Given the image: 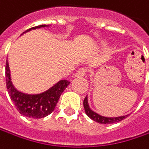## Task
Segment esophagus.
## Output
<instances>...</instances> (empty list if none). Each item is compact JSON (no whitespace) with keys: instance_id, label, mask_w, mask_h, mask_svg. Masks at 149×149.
<instances>
[{"instance_id":"1","label":"esophagus","mask_w":149,"mask_h":149,"mask_svg":"<svg viewBox=\"0 0 149 149\" xmlns=\"http://www.w3.org/2000/svg\"><path fill=\"white\" fill-rule=\"evenodd\" d=\"M87 70L86 68H80L79 70H78V71L75 74V77L76 78H83L86 74Z\"/></svg>"}]
</instances>
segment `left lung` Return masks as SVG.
Instances as JSON below:
<instances>
[{"instance_id":"1","label":"left lung","mask_w":149,"mask_h":149,"mask_svg":"<svg viewBox=\"0 0 149 149\" xmlns=\"http://www.w3.org/2000/svg\"><path fill=\"white\" fill-rule=\"evenodd\" d=\"M83 104H84V108H85L86 113L88 115V117H90L93 120H94L98 123H100V124H113L115 122L121 121L122 120H124L127 117V115L120 116V117H115V118H107V117L101 116V115L96 113L95 112H93L90 109L89 105H88V101H87V97L85 98Z\"/></svg>"}]
</instances>
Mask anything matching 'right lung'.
Wrapping results in <instances>:
<instances>
[{
	"mask_svg": "<svg viewBox=\"0 0 149 149\" xmlns=\"http://www.w3.org/2000/svg\"><path fill=\"white\" fill-rule=\"evenodd\" d=\"M45 26L46 25H39L29 29L26 31ZM5 77L8 93L9 94L11 100L15 104L17 111L23 116L33 119H41L50 114L54 111L61 94L65 90V88L70 85V82L68 80L63 79L57 82L48 91L40 94L30 95L20 93L13 86L11 83L10 71L8 60L6 62Z\"/></svg>",
	"mask_w": 149,
	"mask_h": 149,
	"instance_id": "obj_1",
	"label": "right lung"
}]
</instances>
